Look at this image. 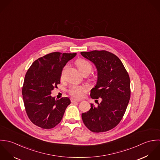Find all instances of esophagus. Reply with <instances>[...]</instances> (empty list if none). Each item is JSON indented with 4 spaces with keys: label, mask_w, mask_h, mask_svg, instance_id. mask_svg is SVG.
I'll return each instance as SVG.
<instances>
[{
    "label": "esophagus",
    "mask_w": 160,
    "mask_h": 160,
    "mask_svg": "<svg viewBox=\"0 0 160 160\" xmlns=\"http://www.w3.org/2000/svg\"><path fill=\"white\" fill-rule=\"evenodd\" d=\"M70 101H71L72 102H80V100H79V99H74V98H71V99H70Z\"/></svg>",
    "instance_id": "obj_1"
}]
</instances>
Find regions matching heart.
Instances as JSON below:
<instances>
[{
  "mask_svg": "<svg viewBox=\"0 0 160 160\" xmlns=\"http://www.w3.org/2000/svg\"><path fill=\"white\" fill-rule=\"evenodd\" d=\"M75 64L77 68H78V70L83 74L90 73L93 69L92 65L90 64L88 61L83 59H77L75 61ZM63 72H64V70L61 73L62 78L63 77ZM87 91V89L85 87L82 85H71L68 90V94L70 96L77 99H80L82 98L83 93H85Z\"/></svg>",
  "mask_w": 160,
  "mask_h": 160,
  "instance_id": "b5f03b06",
  "label": "heart"
}]
</instances>
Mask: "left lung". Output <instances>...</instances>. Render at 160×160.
Returning <instances> with one entry per match:
<instances>
[{"instance_id":"left-lung-1","label":"left lung","mask_w":160,"mask_h":160,"mask_svg":"<svg viewBox=\"0 0 160 160\" xmlns=\"http://www.w3.org/2000/svg\"><path fill=\"white\" fill-rule=\"evenodd\" d=\"M96 65L98 81L90 96L98 106L82 114L85 126L93 132H104L117 126L122 120L130 98L128 72L115 54L104 50L81 52ZM100 102H98V99Z\"/></svg>"}]
</instances>
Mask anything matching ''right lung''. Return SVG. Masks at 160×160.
<instances>
[{
	"instance_id": "right-lung-1",
	"label": "right lung",
	"mask_w": 160,
	"mask_h": 160,
	"mask_svg": "<svg viewBox=\"0 0 160 160\" xmlns=\"http://www.w3.org/2000/svg\"><path fill=\"white\" fill-rule=\"evenodd\" d=\"M76 54L49 53L36 60L27 72L22 95L27 116L34 125L49 129L61 121L70 101L67 97L56 99L51 91L61 83L62 68Z\"/></svg>"
}]
</instances>
